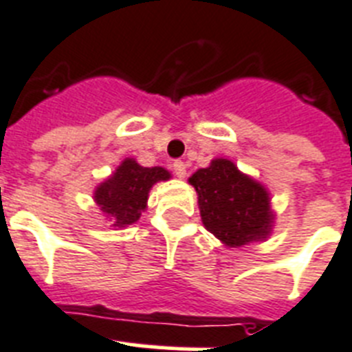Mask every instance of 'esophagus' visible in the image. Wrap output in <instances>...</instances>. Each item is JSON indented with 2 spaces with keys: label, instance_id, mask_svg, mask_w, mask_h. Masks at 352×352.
Masks as SVG:
<instances>
[{
  "label": "esophagus",
  "instance_id": "1",
  "mask_svg": "<svg viewBox=\"0 0 352 352\" xmlns=\"http://www.w3.org/2000/svg\"><path fill=\"white\" fill-rule=\"evenodd\" d=\"M173 171H175V175L179 179H184L186 177V164L182 161H175L173 162Z\"/></svg>",
  "mask_w": 352,
  "mask_h": 352
}]
</instances>
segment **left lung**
<instances>
[{
    "label": "left lung",
    "instance_id": "1",
    "mask_svg": "<svg viewBox=\"0 0 352 352\" xmlns=\"http://www.w3.org/2000/svg\"><path fill=\"white\" fill-rule=\"evenodd\" d=\"M190 184L199 195L202 224L222 244L242 248L270 236L275 221L270 193L235 162L213 159L190 177Z\"/></svg>",
    "mask_w": 352,
    "mask_h": 352
}]
</instances>
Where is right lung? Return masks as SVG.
<instances>
[{"label": "right lung", "mask_w": 352, "mask_h": 352, "mask_svg": "<svg viewBox=\"0 0 352 352\" xmlns=\"http://www.w3.org/2000/svg\"><path fill=\"white\" fill-rule=\"evenodd\" d=\"M170 177V171L161 166L144 168L135 159H124L107 181L97 186L94 201L116 228H126L146 210L151 186Z\"/></svg>", "instance_id": "right-lung-1"}]
</instances>
